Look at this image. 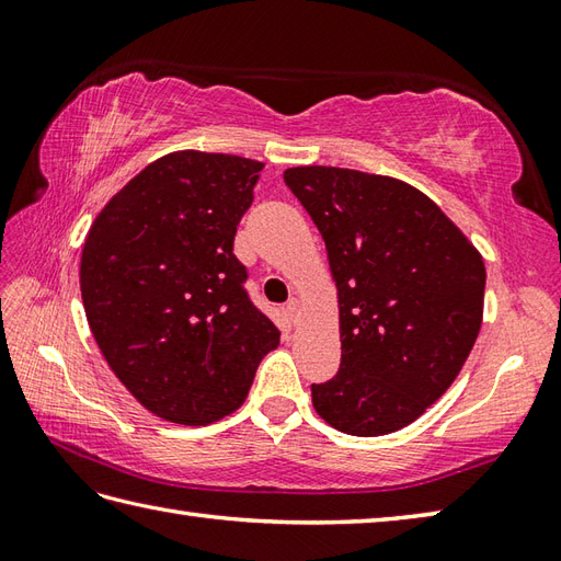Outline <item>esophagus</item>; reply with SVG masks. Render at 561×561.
<instances>
[{
	"label": "esophagus",
	"instance_id": "34e87169",
	"mask_svg": "<svg viewBox=\"0 0 561 561\" xmlns=\"http://www.w3.org/2000/svg\"><path fill=\"white\" fill-rule=\"evenodd\" d=\"M287 316H289L291 320H296V316H299V301H296V299H289V301H287Z\"/></svg>",
	"mask_w": 561,
	"mask_h": 561
}]
</instances>
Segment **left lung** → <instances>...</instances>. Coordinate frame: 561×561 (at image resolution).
Returning a JSON list of instances; mask_svg holds the SVG:
<instances>
[{"instance_id": "8db88e82", "label": "left lung", "mask_w": 561, "mask_h": 561, "mask_svg": "<svg viewBox=\"0 0 561 561\" xmlns=\"http://www.w3.org/2000/svg\"><path fill=\"white\" fill-rule=\"evenodd\" d=\"M323 236L342 362L313 408L352 436L412 424L456 380L482 325L484 262L420 190L332 165L284 171Z\"/></svg>"}]
</instances>
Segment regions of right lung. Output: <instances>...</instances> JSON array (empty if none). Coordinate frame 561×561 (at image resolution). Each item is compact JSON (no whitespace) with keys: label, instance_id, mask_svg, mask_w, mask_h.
Masks as SVG:
<instances>
[{"label":"right lung","instance_id":"obj_1","mask_svg":"<svg viewBox=\"0 0 561 561\" xmlns=\"http://www.w3.org/2000/svg\"><path fill=\"white\" fill-rule=\"evenodd\" d=\"M260 171L231 153H169L103 207L83 243L89 328L123 386L161 420L197 426L238 410L279 344L233 253Z\"/></svg>","mask_w":561,"mask_h":561}]
</instances>
